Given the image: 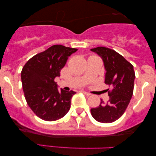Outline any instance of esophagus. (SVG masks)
Returning <instances> with one entry per match:
<instances>
[{
  "label": "esophagus",
  "mask_w": 156,
  "mask_h": 156,
  "mask_svg": "<svg viewBox=\"0 0 156 156\" xmlns=\"http://www.w3.org/2000/svg\"><path fill=\"white\" fill-rule=\"evenodd\" d=\"M84 94H86V95H87V96H89V95H91V94L89 92H86V91H81Z\"/></svg>",
  "instance_id": "esophagus-1"
}]
</instances>
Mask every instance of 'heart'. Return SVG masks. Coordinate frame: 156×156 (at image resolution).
Returning a JSON list of instances; mask_svg holds the SVG:
<instances>
[{"label":"heart","instance_id":"obj_1","mask_svg":"<svg viewBox=\"0 0 156 156\" xmlns=\"http://www.w3.org/2000/svg\"><path fill=\"white\" fill-rule=\"evenodd\" d=\"M92 56H93V55H92Z\"/></svg>","mask_w":156,"mask_h":156}]
</instances>
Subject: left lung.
I'll return each instance as SVG.
<instances>
[{
    "instance_id": "left-lung-1",
    "label": "left lung",
    "mask_w": 156,
    "mask_h": 156,
    "mask_svg": "<svg viewBox=\"0 0 156 156\" xmlns=\"http://www.w3.org/2000/svg\"><path fill=\"white\" fill-rule=\"evenodd\" d=\"M101 57L105 69V83L112 89L108 91L109 101L91 108V114L99 122L110 123L122 117L129 104L133 92V66L122 55L114 50L105 47L91 49Z\"/></svg>"
}]
</instances>
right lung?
<instances>
[{
    "instance_id": "right-lung-1",
    "label": "right lung",
    "mask_w": 156,
    "mask_h": 156,
    "mask_svg": "<svg viewBox=\"0 0 156 156\" xmlns=\"http://www.w3.org/2000/svg\"><path fill=\"white\" fill-rule=\"evenodd\" d=\"M77 51L55 44L32 57L23 67L21 80L25 98L40 119L55 121L69 112L71 98L76 92L62 89L58 91L54 79L60 76L68 57Z\"/></svg>"
}]
</instances>
